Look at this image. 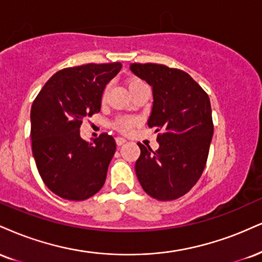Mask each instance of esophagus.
I'll list each match as a JSON object with an SVG mask.
<instances>
[{
    "label": "esophagus",
    "instance_id": "1",
    "mask_svg": "<svg viewBox=\"0 0 262 262\" xmlns=\"http://www.w3.org/2000/svg\"><path fill=\"white\" fill-rule=\"evenodd\" d=\"M125 141H127V139H124V138H122V137H118V138H116V143H117L118 146H121V145L124 144Z\"/></svg>",
    "mask_w": 262,
    "mask_h": 262
}]
</instances>
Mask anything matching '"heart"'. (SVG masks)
Here are the masks:
<instances>
[{
    "instance_id": "heart-1",
    "label": "heart",
    "mask_w": 262,
    "mask_h": 262,
    "mask_svg": "<svg viewBox=\"0 0 262 262\" xmlns=\"http://www.w3.org/2000/svg\"><path fill=\"white\" fill-rule=\"evenodd\" d=\"M138 83H140V81L139 80H132L130 83H129V89ZM135 123H137V119L133 117H122L116 121L115 127L122 132H128V130H130L132 127H133Z\"/></svg>"
}]
</instances>
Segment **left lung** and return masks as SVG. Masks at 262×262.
Listing matches in <instances>:
<instances>
[{
	"label": "left lung",
	"instance_id": "1",
	"mask_svg": "<svg viewBox=\"0 0 262 262\" xmlns=\"http://www.w3.org/2000/svg\"><path fill=\"white\" fill-rule=\"evenodd\" d=\"M129 68L152 88L147 125L160 133L156 151L138 144V181L154 199H178L199 181L206 165L213 135L210 99L181 69L155 63H132Z\"/></svg>",
	"mask_w": 262,
	"mask_h": 262
}]
</instances>
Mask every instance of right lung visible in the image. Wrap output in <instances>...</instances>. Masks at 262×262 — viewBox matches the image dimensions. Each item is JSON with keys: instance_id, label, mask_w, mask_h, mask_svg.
Segmentation results:
<instances>
[{"instance_id": "obj_1", "label": "right lung", "mask_w": 262, "mask_h": 262, "mask_svg": "<svg viewBox=\"0 0 262 262\" xmlns=\"http://www.w3.org/2000/svg\"><path fill=\"white\" fill-rule=\"evenodd\" d=\"M119 62L64 68L53 74L30 111L31 149L46 187L67 200L89 199L103 187L116 141L107 133L81 139L85 117L100 112L107 83L121 71Z\"/></svg>"}]
</instances>
